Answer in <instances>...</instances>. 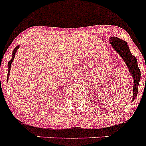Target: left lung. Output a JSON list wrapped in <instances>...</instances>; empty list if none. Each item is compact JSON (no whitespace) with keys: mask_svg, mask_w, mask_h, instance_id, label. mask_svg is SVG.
<instances>
[{"mask_svg":"<svg viewBox=\"0 0 146 146\" xmlns=\"http://www.w3.org/2000/svg\"><path fill=\"white\" fill-rule=\"evenodd\" d=\"M113 48L116 50L117 53L121 56L123 61L126 63L131 74L133 78V100L138 94V83L141 80V70L138 66V61L136 57L133 56L129 50L127 43L125 41L119 39L116 36H113L110 39Z\"/></svg>","mask_w":146,"mask_h":146,"instance_id":"obj_1","label":"left lung"}]
</instances>
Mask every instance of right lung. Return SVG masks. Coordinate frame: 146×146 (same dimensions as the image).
<instances>
[{"instance_id": "obj_1", "label": "right lung", "mask_w": 146, "mask_h": 146, "mask_svg": "<svg viewBox=\"0 0 146 146\" xmlns=\"http://www.w3.org/2000/svg\"><path fill=\"white\" fill-rule=\"evenodd\" d=\"M19 48V46H17L15 47V49L13 50V57H12V58H11V60H10V61H9V62H8V75H7V78L8 79V78H9V75H10V66H11V64H12V63H13V59H14L15 58V54H16V51H17V49H18ZM8 79H7V80H8Z\"/></svg>"}]
</instances>
